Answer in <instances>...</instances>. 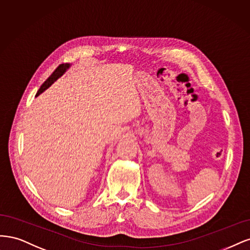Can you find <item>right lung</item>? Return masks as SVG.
I'll use <instances>...</instances> for the list:
<instances>
[{"label":"right lung","mask_w":250,"mask_h":250,"mask_svg":"<svg viewBox=\"0 0 250 250\" xmlns=\"http://www.w3.org/2000/svg\"><path fill=\"white\" fill-rule=\"evenodd\" d=\"M69 66H70V65H69L68 63H63V64H60V65L54 70L53 74H52L49 78L46 79V81H45L42 86H40L39 90L37 91L36 96H37V95H39L40 93H42V92L46 89V88H49V87H50V86H51V85L56 81V80L59 79V78L64 74V72L66 71V69H67Z\"/></svg>","instance_id":"add662e5"}]
</instances>
